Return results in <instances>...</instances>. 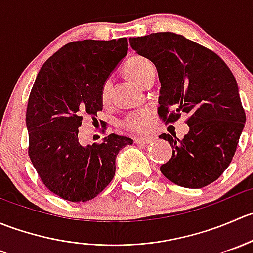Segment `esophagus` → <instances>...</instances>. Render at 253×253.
<instances>
[{
	"label": "esophagus",
	"mask_w": 253,
	"mask_h": 253,
	"mask_svg": "<svg viewBox=\"0 0 253 253\" xmlns=\"http://www.w3.org/2000/svg\"><path fill=\"white\" fill-rule=\"evenodd\" d=\"M154 141H155L154 137H138V138L134 139V142H136L137 144H149V143Z\"/></svg>",
	"instance_id": "1"
}]
</instances>
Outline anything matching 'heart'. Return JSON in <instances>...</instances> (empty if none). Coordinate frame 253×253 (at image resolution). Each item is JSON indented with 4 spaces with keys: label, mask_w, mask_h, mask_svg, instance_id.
I'll return each instance as SVG.
<instances>
[{
    "label": "heart",
    "mask_w": 253,
    "mask_h": 253,
    "mask_svg": "<svg viewBox=\"0 0 253 253\" xmlns=\"http://www.w3.org/2000/svg\"><path fill=\"white\" fill-rule=\"evenodd\" d=\"M125 72L128 76L132 81L138 85H143L144 82L147 81L153 73H155L154 65L150 62L148 58L143 57V56H132L125 63ZM110 89H111V81L106 79L104 83L101 84L100 88V98L104 104H106L110 99ZM149 119L150 112L148 110L134 111L127 115L124 120H122V125L126 127L127 129L133 132H145L149 127Z\"/></svg>",
    "instance_id": "obj_1"
}]
</instances>
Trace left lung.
I'll return each mask as SVG.
<instances>
[{
  "label": "left lung",
  "instance_id": "left-lung-1",
  "mask_svg": "<svg viewBox=\"0 0 253 253\" xmlns=\"http://www.w3.org/2000/svg\"><path fill=\"white\" fill-rule=\"evenodd\" d=\"M129 45L155 65L160 81L158 114L175 122L190 115L182 139L163 133L172 157L160 167L175 185L202 188L218 180L233 160L246 122L236 79L226 63L182 35L170 32L131 38Z\"/></svg>",
  "mask_w": 253,
  "mask_h": 253
}]
</instances>
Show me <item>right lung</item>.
Here are the masks:
<instances>
[{
    "label": "right lung",
    "instance_id": "right-lung-1",
    "mask_svg": "<svg viewBox=\"0 0 253 253\" xmlns=\"http://www.w3.org/2000/svg\"><path fill=\"white\" fill-rule=\"evenodd\" d=\"M127 51L126 38L72 42L38 73L25 116L28 154L42 183L63 200L86 202L96 197L114 178L120 150L133 143L115 133L86 147L78 141L83 116L94 121L103 110L101 84Z\"/></svg>",
    "mask_w": 253,
    "mask_h": 253
}]
</instances>
